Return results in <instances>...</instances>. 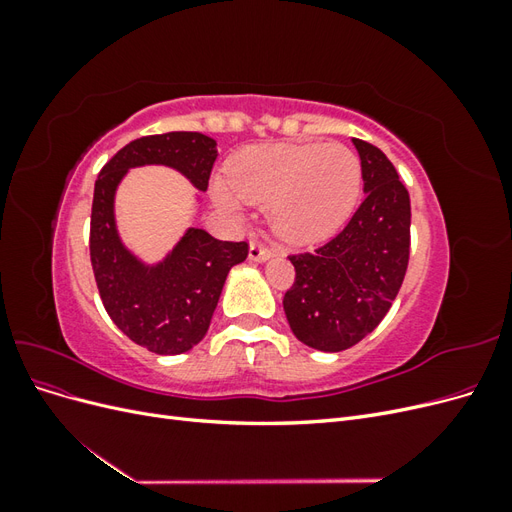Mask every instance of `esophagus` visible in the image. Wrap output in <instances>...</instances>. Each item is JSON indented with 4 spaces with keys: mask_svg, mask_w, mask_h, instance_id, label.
<instances>
[{
    "mask_svg": "<svg viewBox=\"0 0 512 512\" xmlns=\"http://www.w3.org/2000/svg\"><path fill=\"white\" fill-rule=\"evenodd\" d=\"M273 256V250L269 245H265L262 241H252L250 243V258L254 260V262H265V260H269Z\"/></svg>",
    "mask_w": 512,
    "mask_h": 512,
    "instance_id": "34e87169",
    "label": "esophagus"
}]
</instances>
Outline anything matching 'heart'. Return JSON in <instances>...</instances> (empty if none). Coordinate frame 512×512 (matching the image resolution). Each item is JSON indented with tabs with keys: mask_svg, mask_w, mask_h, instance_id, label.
<instances>
[{
	"mask_svg": "<svg viewBox=\"0 0 512 512\" xmlns=\"http://www.w3.org/2000/svg\"><path fill=\"white\" fill-rule=\"evenodd\" d=\"M361 181V158L342 143H275L243 151L215 194L226 209L269 205L277 235L309 245L348 222Z\"/></svg>",
	"mask_w": 512,
	"mask_h": 512,
	"instance_id": "obj_1",
	"label": "heart"
}]
</instances>
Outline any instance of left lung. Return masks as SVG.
<instances>
[{"label": "left lung", "instance_id": "left-lung-1", "mask_svg": "<svg viewBox=\"0 0 512 512\" xmlns=\"http://www.w3.org/2000/svg\"><path fill=\"white\" fill-rule=\"evenodd\" d=\"M365 200L346 228L316 252L288 256L294 284L284 312L299 342L322 352L359 344L389 312L410 258V194L391 160L352 138Z\"/></svg>", "mask_w": 512, "mask_h": 512}]
</instances>
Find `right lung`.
<instances>
[{
    "label": "right lung",
    "instance_id": "right-lung-1",
    "mask_svg": "<svg viewBox=\"0 0 512 512\" xmlns=\"http://www.w3.org/2000/svg\"><path fill=\"white\" fill-rule=\"evenodd\" d=\"M218 149L200 132L136 138L108 160L96 179L89 256L104 309L134 344L156 354H181L205 337L228 271L247 258L245 241H220L190 228L158 265H145L121 243L115 190L128 168L164 164L207 190Z\"/></svg>",
    "mask_w": 512,
    "mask_h": 512
}]
</instances>
